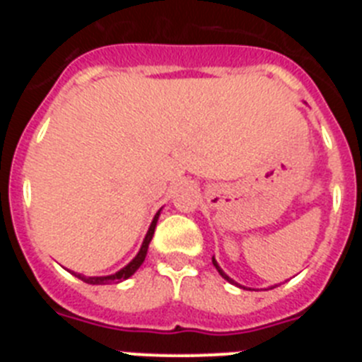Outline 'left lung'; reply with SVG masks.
Instances as JSON below:
<instances>
[{"label":"left lung","mask_w":362,"mask_h":362,"mask_svg":"<svg viewBox=\"0 0 362 362\" xmlns=\"http://www.w3.org/2000/svg\"><path fill=\"white\" fill-rule=\"evenodd\" d=\"M212 263H214V267L217 268V272H219L221 277H223V279H226V281H228V283H232V284H238V283H235V281L232 279V277H228V276H226V274H225V272H223V268H221L219 264H217L216 257H212ZM238 286H239V288H245V286H241V284H238ZM272 288H274V286H272Z\"/></svg>","instance_id":"8db88e82"}]
</instances>
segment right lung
<instances>
[{"instance_id": "obj_1", "label": "right lung", "mask_w": 362, "mask_h": 362, "mask_svg": "<svg viewBox=\"0 0 362 362\" xmlns=\"http://www.w3.org/2000/svg\"><path fill=\"white\" fill-rule=\"evenodd\" d=\"M159 214H161V210H158V214L153 216L152 223H150L148 232H146L145 239H143L141 248H139V252H137L136 257H134L132 261H130V263L127 264V267H123L119 272H116V274H112V276H94V277H86V276H83V274H76V272H72L74 276L78 277V279L85 281V283H88V284H112V283H121V281L129 279L130 276H134V274H136L137 268L141 267L143 261H145L146 252H148V245H150V241H152V238H153V230H156V225H158Z\"/></svg>"}]
</instances>
